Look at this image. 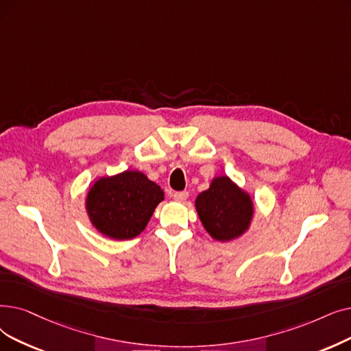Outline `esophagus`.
<instances>
[{
	"mask_svg": "<svg viewBox=\"0 0 351 351\" xmlns=\"http://www.w3.org/2000/svg\"><path fill=\"white\" fill-rule=\"evenodd\" d=\"M172 196H173V199H175V201H178V202H184V201H186V199H188L189 192H188V191L175 192Z\"/></svg>",
	"mask_w": 351,
	"mask_h": 351,
	"instance_id": "esophagus-1",
	"label": "esophagus"
}]
</instances>
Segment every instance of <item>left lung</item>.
Here are the masks:
<instances>
[{"instance_id": "1", "label": "left lung", "mask_w": 351, "mask_h": 351, "mask_svg": "<svg viewBox=\"0 0 351 351\" xmlns=\"http://www.w3.org/2000/svg\"><path fill=\"white\" fill-rule=\"evenodd\" d=\"M195 206L206 232L221 242L247 232L254 217L251 196L228 176L213 178L209 189L197 195Z\"/></svg>"}]
</instances>
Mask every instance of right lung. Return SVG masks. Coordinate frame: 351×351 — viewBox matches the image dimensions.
Masks as SVG:
<instances>
[{"label":"right lung","instance_id":"1","mask_svg":"<svg viewBox=\"0 0 351 351\" xmlns=\"http://www.w3.org/2000/svg\"><path fill=\"white\" fill-rule=\"evenodd\" d=\"M163 191L139 171L103 176L91 185L86 210L96 230L112 239L138 237L163 201Z\"/></svg>","mask_w":351,"mask_h":351}]
</instances>
